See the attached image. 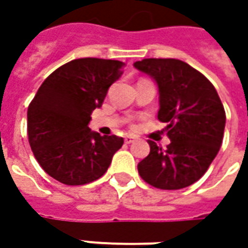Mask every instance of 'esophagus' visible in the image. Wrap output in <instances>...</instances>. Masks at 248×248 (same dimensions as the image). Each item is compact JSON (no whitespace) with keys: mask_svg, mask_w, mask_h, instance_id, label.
Segmentation results:
<instances>
[{"mask_svg":"<svg viewBox=\"0 0 248 248\" xmlns=\"http://www.w3.org/2000/svg\"><path fill=\"white\" fill-rule=\"evenodd\" d=\"M137 137H135V135H125V137H124V142H125V143H132V142H135V140H137Z\"/></svg>","mask_w":248,"mask_h":248,"instance_id":"34e87169","label":"esophagus"}]
</instances>
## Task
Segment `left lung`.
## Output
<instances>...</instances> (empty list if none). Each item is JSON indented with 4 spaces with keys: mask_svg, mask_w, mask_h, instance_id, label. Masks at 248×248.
<instances>
[{
    "mask_svg": "<svg viewBox=\"0 0 248 248\" xmlns=\"http://www.w3.org/2000/svg\"><path fill=\"white\" fill-rule=\"evenodd\" d=\"M134 66L157 82V119L167 124L171 140L167 149L149 140L150 153L138 164L139 175L163 190L195 184L208 170L224 139L226 116L214 85L179 59L152 58Z\"/></svg>",
    "mask_w": 248,
    "mask_h": 248,
    "instance_id": "8db88e82",
    "label": "left lung"
}]
</instances>
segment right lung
Returning a JSON list of instances; mask_svg holds the SVG:
<instances>
[{
  "label": "right lung",
  "mask_w": 248,
  "mask_h": 248,
  "mask_svg": "<svg viewBox=\"0 0 248 248\" xmlns=\"http://www.w3.org/2000/svg\"><path fill=\"white\" fill-rule=\"evenodd\" d=\"M120 61L81 58L51 73L27 109V137L38 164L70 186L99 179L124 139L88 128L92 111L123 74Z\"/></svg>",
  "instance_id": "obj_1"
}]
</instances>
